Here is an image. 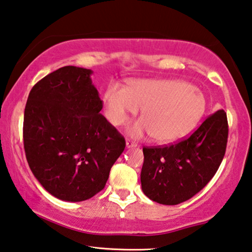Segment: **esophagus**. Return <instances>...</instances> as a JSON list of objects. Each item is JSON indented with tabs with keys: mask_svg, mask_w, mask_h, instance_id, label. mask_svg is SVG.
<instances>
[{
	"mask_svg": "<svg viewBox=\"0 0 252 252\" xmlns=\"http://www.w3.org/2000/svg\"><path fill=\"white\" fill-rule=\"evenodd\" d=\"M136 146H137V145H136L134 142H131V140H126V147L127 148H134Z\"/></svg>",
	"mask_w": 252,
	"mask_h": 252,
	"instance_id": "1",
	"label": "esophagus"
}]
</instances>
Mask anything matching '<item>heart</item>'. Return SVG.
I'll use <instances>...</instances> for the list:
<instances>
[{
    "label": "heart",
    "instance_id": "1",
    "mask_svg": "<svg viewBox=\"0 0 252 252\" xmlns=\"http://www.w3.org/2000/svg\"><path fill=\"white\" fill-rule=\"evenodd\" d=\"M105 114L114 126H122L142 110V121L128 128L134 138L153 136L169 144L188 135L207 109L200 90L180 79H134L126 88L113 84L104 91Z\"/></svg>",
    "mask_w": 252,
    "mask_h": 252
}]
</instances>
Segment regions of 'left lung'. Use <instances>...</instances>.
Instances as JSON below:
<instances>
[{
  "label": "left lung",
  "mask_w": 252,
  "mask_h": 252,
  "mask_svg": "<svg viewBox=\"0 0 252 252\" xmlns=\"http://www.w3.org/2000/svg\"><path fill=\"white\" fill-rule=\"evenodd\" d=\"M227 139V115L219 109L190 137L170 146L143 148V192L161 205H178L190 199L217 173Z\"/></svg>",
  "instance_id": "8db88e82"
}]
</instances>
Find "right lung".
<instances>
[{"label": "right lung", "instance_id": "1", "mask_svg": "<svg viewBox=\"0 0 252 252\" xmlns=\"http://www.w3.org/2000/svg\"><path fill=\"white\" fill-rule=\"evenodd\" d=\"M92 69L64 66L30 92L24 110L26 159L35 178L61 200H87L104 189L125 139L99 112Z\"/></svg>", "mask_w": 252, "mask_h": 252}]
</instances>
